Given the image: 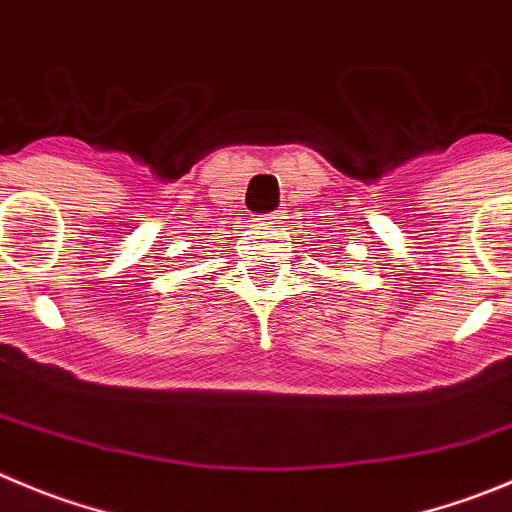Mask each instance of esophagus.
Wrapping results in <instances>:
<instances>
[{"mask_svg": "<svg viewBox=\"0 0 512 512\" xmlns=\"http://www.w3.org/2000/svg\"><path fill=\"white\" fill-rule=\"evenodd\" d=\"M283 212H272V214H267V217H262V224H265V227H280V224H283Z\"/></svg>", "mask_w": 512, "mask_h": 512, "instance_id": "34e87169", "label": "esophagus"}]
</instances>
